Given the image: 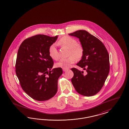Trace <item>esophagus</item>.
Returning a JSON list of instances; mask_svg holds the SVG:
<instances>
[{
    "instance_id": "1",
    "label": "esophagus",
    "mask_w": 129,
    "mask_h": 129,
    "mask_svg": "<svg viewBox=\"0 0 129 129\" xmlns=\"http://www.w3.org/2000/svg\"><path fill=\"white\" fill-rule=\"evenodd\" d=\"M62 70L63 71H66L69 70V69H62Z\"/></svg>"
}]
</instances>
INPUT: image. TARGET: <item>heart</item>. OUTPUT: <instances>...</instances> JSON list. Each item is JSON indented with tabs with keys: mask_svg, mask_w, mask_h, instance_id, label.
Listing matches in <instances>:
<instances>
[{
	"mask_svg": "<svg viewBox=\"0 0 129 129\" xmlns=\"http://www.w3.org/2000/svg\"><path fill=\"white\" fill-rule=\"evenodd\" d=\"M57 44L62 47L69 49V55L70 57L66 58L61 59L55 64L57 68L68 69L77 60H80L83 57L84 50L83 46L78 43L75 39L70 36H64L61 38ZM49 55L53 59L57 60L58 58V50L56 45L53 44L50 46L49 49Z\"/></svg>",
	"mask_w": 129,
	"mask_h": 129,
	"instance_id": "1",
	"label": "heart"
}]
</instances>
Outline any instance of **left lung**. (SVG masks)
<instances>
[{"label":"left lung","instance_id":"1","mask_svg":"<svg viewBox=\"0 0 129 129\" xmlns=\"http://www.w3.org/2000/svg\"><path fill=\"white\" fill-rule=\"evenodd\" d=\"M69 35L79 39L84 53L77 66L87 71L72 68L74 76L71 82L77 92L85 96L98 93L104 84L110 71L109 55L102 42L84 30H79Z\"/></svg>","mask_w":129,"mask_h":129}]
</instances>
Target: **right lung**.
<instances>
[{
    "label": "right lung",
    "mask_w": 129,
    "mask_h": 129,
    "mask_svg": "<svg viewBox=\"0 0 129 129\" xmlns=\"http://www.w3.org/2000/svg\"><path fill=\"white\" fill-rule=\"evenodd\" d=\"M57 38L34 36L24 40L18 50L16 75L23 90L36 101H47L57 92L58 79L63 72L61 68L51 70L54 62L49 53Z\"/></svg>",
    "instance_id": "1"
}]
</instances>
